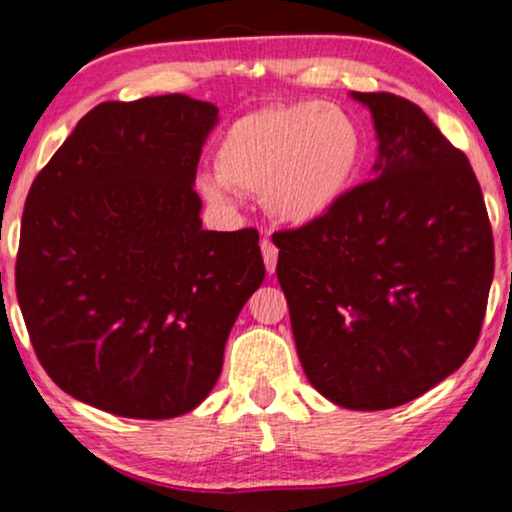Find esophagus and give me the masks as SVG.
I'll list each match as a JSON object with an SVG mask.
<instances>
[{
	"mask_svg": "<svg viewBox=\"0 0 512 512\" xmlns=\"http://www.w3.org/2000/svg\"><path fill=\"white\" fill-rule=\"evenodd\" d=\"M261 254H263V261H265V270H268L272 275V272H275V268H277V256H279V249L275 247V242L265 237V240L261 242Z\"/></svg>",
	"mask_w": 512,
	"mask_h": 512,
	"instance_id": "34e87169",
	"label": "esophagus"
}]
</instances>
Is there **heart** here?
I'll use <instances>...</instances> for the list:
<instances>
[{"label": "heart", "mask_w": 512, "mask_h": 512, "mask_svg": "<svg viewBox=\"0 0 512 512\" xmlns=\"http://www.w3.org/2000/svg\"><path fill=\"white\" fill-rule=\"evenodd\" d=\"M363 132L335 104L298 100L230 123L216 149V177L200 179L209 202H228L230 191L261 193L284 223L319 221L333 212L359 174Z\"/></svg>", "instance_id": "b5f03b06"}]
</instances>
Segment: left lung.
<instances>
[{
  "instance_id": "8db88e82",
  "label": "left lung",
  "mask_w": 512,
  "mask_h": 512,
  "mask_svg": "<svg viewBox=\"0 0 512 512\" xmlns=\"http://www.w3.org/2000/svg\"><path fill=\"white\" fill-rule=\"evenodd\" d=\"M373 114V179L272 235L307 380L349 410H387L473 352L494 277L492 226L468 158L417 104L352 93Z\"/></svg>"
}]
</instances>
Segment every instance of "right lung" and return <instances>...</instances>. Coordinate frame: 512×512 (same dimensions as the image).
Segmentation results:
<instances>
[{
  "label": "right lung",
  "mask_w": 512,
  "mask_h": 512,
  "mask_svg": "<svg viewBox=\"0 0 512 512\" xmlns=\"http://www.w3.org/2000/svg\"><path fill=\"white\" fill-rule=\"evenodd\" d=\"M219 109L188 95L102 102L27 193L16 293L62 391L132 419L205 401L261 286L254 228L202 230L195 172Z\"/></svg>",
  "instance_id": "right-lung-1"
}]
</instances>
